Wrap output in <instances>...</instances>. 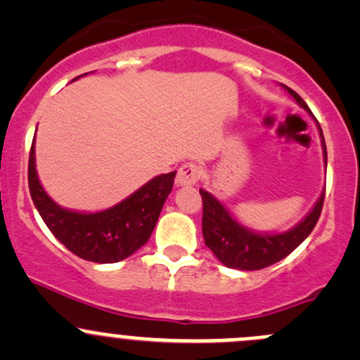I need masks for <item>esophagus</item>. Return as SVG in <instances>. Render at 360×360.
Instances as JSON below:
<instances>
[{
  "mask_svg": "<svg viewBox=\"0 0 360 360\" xmlns=\"http://www.w3.org/2000/svg\"><path fill=\"white\" fill-rule=\"evenodd\" d=\"M200 176H202L200 167L193 162H188V163H184V165L179 167L176 181L179 186H193V184L198 183Z\"/></svg>",
  "mask_w": 360,
  "mask_h": 360,
  "instance_id": "1",
  "label": "esophagus"
}]
</instances>
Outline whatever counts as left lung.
Wrapping results in <instances>:
<instances>
[{
  "instance_id": "1",
  "label": "left lung",
  "mask_w": 360,
  "mask_h": 360,
  "mask_svg": "<svg viewBox=\"0 0 360 360\" xmlns=\"http://www.w3.org/2000/svg\"><path fill=\"white\" fill-rule=\"evenodd\" d=\"M284 89L291 94L294 101L303 110L308 111L307 103L294 90L285 85ZM319 130H321L322 148H324V160L328 163V151H326L321 125H319ZM324 191L319 197L314 209L307 214V217L289 231H284V233H256V231L242 226L235 217H231L226 207L217 200L214 195H210L205 190H200L203 203L202 233L205 245L228 268L250 271L270 266V264L289 256L311 233L319 217H321L322 205H324Z\"/></svg>"
}]
</instances>
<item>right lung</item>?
I'll use <instances>...</instances> for the list:
<instances>
[{"label": "right lung", "instance_id": "1", "mask_svg": "<svg viewBox=\"0 0 360 360\" xmlns=\"http://www.w3.org/2000/svg\"><path fill=\"white\" fill-rule=\"evenodd\" d=\"M176 170L153 177L130 197L101 212L63 209L43 190L36 174L34 143L29 153V191L53 237L76 254L94 263H116L132 256L151 237L160 210L172 191Z\"/></svg>", "mask_w": 360, "mask_h": 360}]
</instances>
